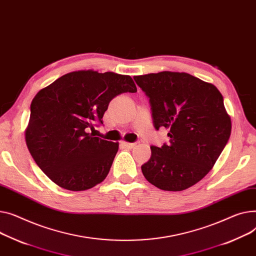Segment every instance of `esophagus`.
I'll return each mask as SVG.
<instances>
[{
	"instance_id": "1",
	"label": "esophagus",
	"mask_w": 256,
	"mask_h": 256,
	"mask_svg": "<svg viewBox=\"0 0 256 256\" xmlns=\"http://www.w3.org/2000/svg\"><path fill=\"white\" fill-rule=\"evenodd\" d=\"M122 143L124 146H126V147L128 148V149H132V148H134L136 145H137L136 143H128V142H126V141H122Z\"/></svg>"
}]
</instances>
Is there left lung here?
I'll return each mask as SVG.
<instances>
[{
  "label": "left lung",
  "mask_w": 256,
  "mask_h": 256,
  "mask_svg": "<svg viewBox=\"0 0 256 256\" xmlns=\"http://www.w3.org/2000/svg\"><path fill=\"white\" fill-rule=\"evenodd\" d=\"M149 98L153 124L168 130L170 143L151 146L141 168L162 190L181 192L205 177L232 132L222 94L212 83L190 74L164 71L134 77Z\"/></svg>",
  "instance_id": "8db88e82"
}]
</instances>
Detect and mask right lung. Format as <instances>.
Instances as JSON below:
<instances>
[{"label":"right lung","instance_id":"1","mask_svg":"<svg viewBox=\"0 0 256 256\" xmlns=\"http://www.w3.org/2000/svg\"><path fill=\"white\" fill-rule=\"evenodd\" d=\"M128 92H137L128 75L80 70L60 77L35 96L26 143L51 181L81 192L105 180L119 144L94 137L88 130L103 124L114 96Z\"/></svg>","mask_w":256,"mask_h":256}]
</instances>
